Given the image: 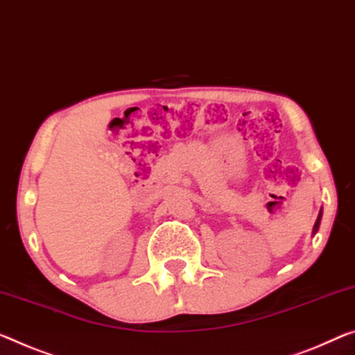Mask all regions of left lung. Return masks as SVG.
Here are the masks:
<instances>
[{
  "instance_id": "left-lung-1",
  "label": "left lung",
  "mask_w": 355,
  "mask_h": 355,
  "mask_svg": "<svg viewBox=\"0 0 355 355\" xmlns=\"http://www.w3.org/2000/svg\"><path fill=\"white\" fill-rule=\"evenodd\" d=\"M320 219H322V211L319 212V216H318V220H315V223H314L313 233H318V230H319V225H320Z\"/></svg>"
}]
</instances>
